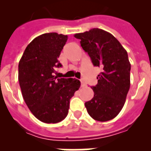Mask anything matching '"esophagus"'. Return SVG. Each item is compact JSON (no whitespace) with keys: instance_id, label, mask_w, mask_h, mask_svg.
I'll return each instance as SVG.
<instances>
[{"instance_id":"34e87169","label":"esophagus","mask_w":151,"mask_h":151,"mask_svg":"<svg viewBox=\"0 0 151 151\" xmlns=\"http://www.w3.org/2000/svg\"><path fill=\"white\" fill-rule=\"evenodd\" d=\"M81 87L82 88H84V87H85V86H86V84H85V82H84V81H81Z\"/></svg>"}]
</instances>
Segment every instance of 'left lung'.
<instances>
[{
	"label": "left lung",
	"instance_id": "left-lung-1",
	"mask_svg": "<svg viewBox=\"0 0 151 151\" xmlns=\"http://www.w3.org/2000/svg\"><path fill=\"white\" fill-rule=\"evenodd\" d=\"M92 64L102 70L92 86L94 96L85 103L88 114L99 122L114 118L124 106L129 88L130 70L128 53L112 34L94 28L76 34Z\"/></svg>",
	"mask_w": 151,
	"mask_h": 151
}]
</instances>
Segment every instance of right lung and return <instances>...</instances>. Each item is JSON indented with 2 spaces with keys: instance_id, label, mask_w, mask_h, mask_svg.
<instances>
[{
  "instance_id": "right-lung-1",
  "label": "right lung",
  "mask_w": 151,
  "mask_h": 151,
  "mask_svg": "<svg viewBox=\"0 0 151 151\" xmlns=\"http://www.w3.org/2000/svg\"><path fill=\"white\" fill-rule=\"evenodd\" d=\"M67 35L41 34L27 45L19 63V81L25 103L32 114L45 123H58L68 114L70 100L79 89L80 81L57 78L55 69Z\"/></svg>"
}]
</instances>
